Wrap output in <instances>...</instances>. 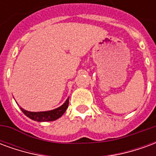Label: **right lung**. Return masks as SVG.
<instances>
[{
    "instance_id": "add662e5",
    "label": "right lung",
    "mask_w": 156,
    "mask_h": 156,
    "mask_svg": "<svg viewBox=\"0 0 156 156\" xmlns=\"http://www.w3.org/2000/svg\"><path fill=\"white\" fill-rule=\"evenodd\" d=\"M68 103H69V98L66 100L63 105L61 107L51 110V111L46 112H29L25 109L21 108L23 114L27 115V117L32 119L33 120L38 121V122H46V121H53L58 119L62 115H63L66 111V109L68 107Z\"/></svg>"
}]
</instances>
